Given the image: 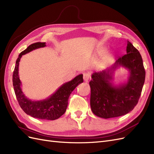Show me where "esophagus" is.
<instances>
[{"instance_id": "obj_1", "label": "esophagus", "mask_w": 154, "mask_h": 154, "mask_svg": "<svg viewBox=\"0 0 154 154\" xmlns=\"http://www.w3.org/2000/svg\"><path fill=\"white\" fill-rule=\"evenodd\" d=\"M90 78V74L88 72H85L83 74V80L85 82H88Z\"/></svg>"}]
</instances>
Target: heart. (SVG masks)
Wrapping results in <instances>:
<instances>
[{
    "label": "heart",
    "instance_id": "heart-1",
    "mask_svg": "<svg viewBox=\"0 0 154 154\" xmlns=\"http://www.w3.org/2000/svg\"><path fill=\"white\" fill-rule=\"evenodd\" d=\"M106 51H107V49H106V48H102V49H101L99 50L98 54H99V55H100V56L104 55V54L106 53Z\"/></svg>",
    "mask_w": 154,
    "mask_h": 154
}]
</instances>
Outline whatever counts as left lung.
I'll return each mask as SVG.
<instances>
[{"instance_id": "left-lung-1", "label": "left lung", "mask_w": 154, "mask_h": 154, "mask_svg": "<svg viewBox=\"0 0 154 154\" xmlns=\"http://www.w3.org/2000/svg\"><path fill=\"white\" fill-rule=\"evenodd\" d=\"M119 66L127 68L129 76L126 83L114 86L111 81ZM91 78L90 103L94 114L105 119L127 114L137 104L145 80L141 56L127 41V54L116 58L110 67L94 72Z\"/></svg>"}]
</instances>
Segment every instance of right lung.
<instances>
[{
  "label": "right lung",
  "mask_w": 154,
  "mask_h": 154,
  "mask_svg": "<svg viewBox=\"0 0 154 154\" xmlns=\"http://www.w3.org/2000/svg\"><path fill=\"white\" fill-rule=\"evenodd\" d=\"M45 46V42L32 44L18 55L13 74V85L18 103L26 114L37 119L55 120L66 112L70 94L79 84L83 82V74H79L71 81L63 83L47 99L32 101L27 98L21 88V82L18 75L19 62L22 55Z\"/></svg>",
  "instance_id": "right-lung-1"
}]
</instances>
